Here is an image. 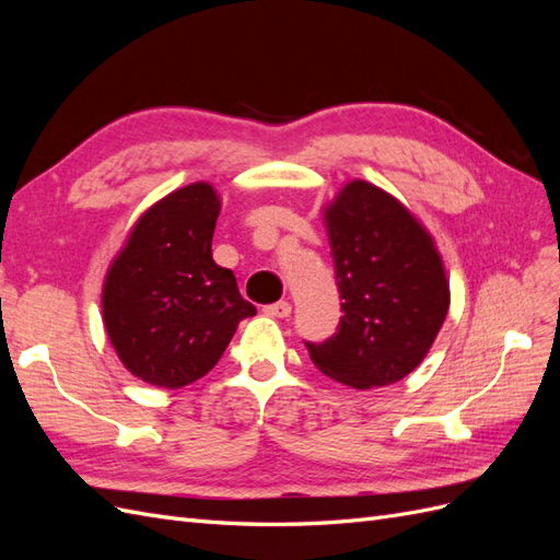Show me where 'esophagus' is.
Returning a JSON list of instances; mask_svg holds the SVG:
<instances>
[{
    "label": "esophagus",
    "mask_w": 560,
    "mask_h": 560,
    "mask_svg": "<svg viewBox=\"0 0 560 560\" xmlns=\"http://www.w3.org/2000/svg\"><path fill=\"white\" fill-rule=\"evenodd\" d=\"M264 313L270 315V317H290L292 315V303H287V301L270 303V306L264 308Z\"/></svg>",
    "instance_id": "34e87169"
}]
</instances>
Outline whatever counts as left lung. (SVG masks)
<instances>
[{"label": "left lung", "instance_id": "left-lung-1", "mask_svg": "<svg viewBox=\"0 0 560 560\" xmlns=\"http://www.w3.org/2000/svg\"><path fill=\"white\" fill-rule=\"evenodd\" d=\"M341 325L306 343L322 374L354 389L397 383L425 360L451 290L434 238L406 206L364 179L325 208Z\"/></svg>", "mask_w": 560, "mask_h": 560}]
</instances>
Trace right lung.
<instances>
[{"instance_id":"obj_1","label":"right lung","mask_w":560,"mask_h":560,"mask_svg":"<svg viewBox=\"0 0 560 560\" xmlns=\"http://www.w3.org/2000/svg\"><path fill=\"white\" fill-rule=\"evenodd\" d=\"M222 200L194 182L135 222L103 287V319L118 360L135 378L177 389L222 358L238 322L257 315L229 268L212 259Z\"/></svg>"}]
</instances>
